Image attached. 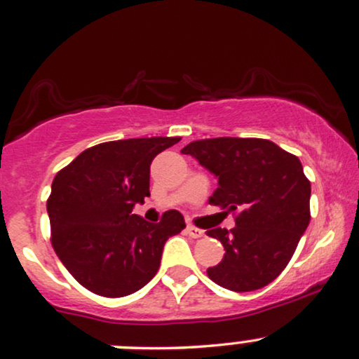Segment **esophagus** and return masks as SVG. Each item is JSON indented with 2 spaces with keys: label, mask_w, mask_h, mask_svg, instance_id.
I'll list each match as a JSON object with an SVG mask.
<instances>
[{
  "label": "esophagus",
  "mask_w": 359,
  "mask_h": 359,
  "mask_svg": "<svg viewBox=\"0 0 359 359\" xmlns=\"http://www.w3.org/2000/svg\"><path fill=\"white\" fill-rule=\"evenodd\" d=\"M185 231H187V234L191 236V237H194V239H198V237L204 236V231H202V229L196 227V226H192V224H187Z\"/></svg>",
  "instance_id": "esophagus-1"
}]
</instances>
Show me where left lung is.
Returning a JSON list of instances; mask_svg holds the SVG:
<instances>
[{
	"mask_svg": "<svg viewBox=\"0 0 359 359\" xmlns=\"http://www.w3.org/2000/svg\"><path fill=\"white\" fill-rule=\"evenodd\" d=\"M182 154L219 179L210 204L237 212L234 229L207 231L226 250L207 276L236 292L273 283L291 261L311 219V184L299 158L271 140L236 137L191 142Z\"/></svg>",
	"mask_w": 359,
	"mask_h": 359,
	"instance_id": "1",
	"label": "left lung"
}]
</instances>
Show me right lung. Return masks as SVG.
<instances>
[{
  "instance_id": "add662e5",
  "label": "right lung",
  "mask_w": 359,
  "mask_h": 359,
  "mask_svg": "<svg viewBox=\"0 0 359 359\" xmlns=\"http://www.w3.org/2000/svg\"><path fill=\"white\" fill-rule=\"evenodd\" d=\"M179 137L127 138L90 147L55 175L46 202L51 244L81 286L105 297L138 291L157 274L168 237L185 227L179 210L161 222L132 214L150 196V163Z\"/></svg>"
}]
</instances>
